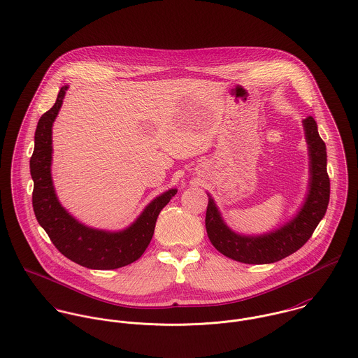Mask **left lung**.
Listing matches in <instances>:
<instances>
[{
	"label": "left lung",
	"instance_id": "left-lung-1",
	"mask_svg": "<svg viewBox=\"0 0 358 358\" xmlns=\"http://www.w3.org/2000/svg\"><path fill=\"white\" fill-rule=\"evenodd\" d=\"M302 125L308 154L307 193L296 213L284 224L260 234L238 233L224 222L222 212L208 193L206 234L220 254L248 264L278 262L302 248L324 217L329 203L327 148L318 135L317 122L313 117H306Z\"/></svg>",
	"mask_w": 358,
	"mask_h": 358
}]
</instances>
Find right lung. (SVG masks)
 Wrapping results in <instances>:
<instances>
[{
    "label": "right lung",
    "mask_w": 358,
    "mask_h": 358,
    "mask_svg": "<svg viewBox=\"0 0 358 358\" xmlns=\"http://www.w3.org/2000/svg\"><path fill=\"white\" fill-rule=\"evenodd\" d=\"M67 90L69 85L60 88L51 110L44 113L37 124L34 152L30 158L34 213L53 245L70 260L94 270L124 267L143 255L153 238L161 209L178 193V189H169L157 196L122 230L96 229L76 219L60 204L52 180V127Z\"/></svg>",
    "instance_id": "obj_1"
}]
</instances>
